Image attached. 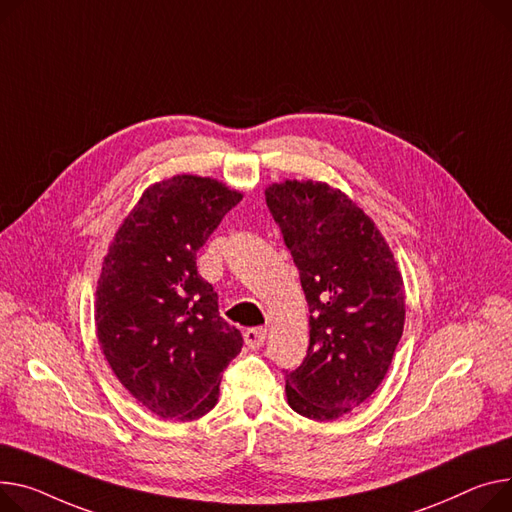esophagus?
<instances>
[{"label": "esophagus", "instance_id": "1", "mask_svg": "<svg viewBox=\"0 0 512 512\" xmlns=\"http://www.w3.org/2000/svg\"><path fill=\"white\" fill-rule=\"evenodd\" d=\"M267 337V329L263 327H253V329H247L245 331V344L251 348V350H259L265 342Z\"/></svg>", "mask_w": 512, "mask_h": 512}]
</instances>
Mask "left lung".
I'll list each match as a JSON object with an SVG mask.
<instances>
[{
	"mask_svg": "<svg viewBox=\"0 0 512 512\" xmlns=\"http://www.w3.org/2000/svg\"><path fill=\"white\" fill-rule=\"evenodd\" d=\"M309 302V350L286 370L292 410L313 420L352 412L377 389L403 333L397 261L374 222L327 183L284 181L265 189Z\"/></svg>",
	"mask_w": 512,
	"mask_h": 512,
	"instance_id": "1",
	"label": "left lung"
}]
</instances>
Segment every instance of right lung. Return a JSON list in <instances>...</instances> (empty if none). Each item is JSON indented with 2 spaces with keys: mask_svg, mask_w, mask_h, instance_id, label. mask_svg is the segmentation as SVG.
Segmentation results:
<instances>
[{
  "mask_svg": "<svg viewBox=\"0 0 512 512\" xmlns=\"http://www.w3.org/2000/svg\"><path fill=\"white\" fill-rule=\"evenodd\" d=\"M243 195L193 175L148 187L102 263L94 321L121 385L164 420H195L218 401L243 335L218 313L197 251Z\"/></svg>",
  "mask_w": 512,
  "mask_h": 512,
  "instance_id": "add662e5",
  "label": "right lung"
}]
</instances>
